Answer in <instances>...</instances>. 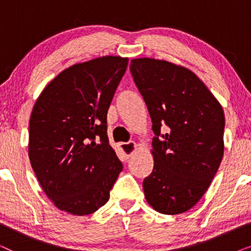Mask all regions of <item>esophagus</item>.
<instances>
[{"instance_id": "34e87169", "label": "esophagus", "mask_w": 251, "mask_h": 251, "mask_svg": "<svg viewBox=\"0 0 251 251\" xmlns=\"http://www.w3.org/2000/svg\"><path fill=\"white\" fill-rule=\"evenodd\" d=\"M120 149H121L123 155H125L126 159H129V157L136 152V144L135 142L122 143L120 144Z\"/></svg>"}]
</instances>
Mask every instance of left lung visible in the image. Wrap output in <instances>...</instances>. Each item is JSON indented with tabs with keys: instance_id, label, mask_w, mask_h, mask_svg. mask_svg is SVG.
Masks as SVG:
<instances>
[{
	"instance_id": "1",
	"label": "left lung",
	"mask_w": 251,
	"mask_h": 251,
	"mask_svg": "<svg viewBox=\"0 0 251 251\" xmlns=\"http://www.w3.org/2000/svg\"><path fill=\"white\" fill-rule=\"evenodd\" d=\"M130 72L152 119V174L144 193L156 211L190 210L208 190L224 154L225 116L203 82L185 67L133 59Z\"/></svg>"
}]
</instances>
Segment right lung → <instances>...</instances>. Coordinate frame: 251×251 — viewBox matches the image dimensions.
<instances>
[{
	"instance_id": "obj_1",
	"label": "right lung",
	"mask_w": 251,
	"mask_h": 251,
	"mask_svg": "<svg viewBox=\"0 0 251 251\" xmlns=\"http://www.w3.org/2000/svg\"><path fill=\"white\" fill-rule=\"evenodd\" d=\"M128 58L76 64L44 88L29 120L28 155L41 187L60 210L90 215L123 169L108 142L107 111Z\"/></svg>"
}]
</instances>
